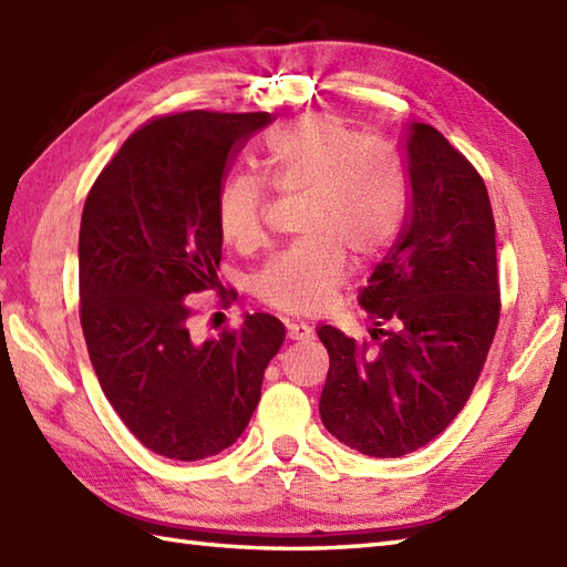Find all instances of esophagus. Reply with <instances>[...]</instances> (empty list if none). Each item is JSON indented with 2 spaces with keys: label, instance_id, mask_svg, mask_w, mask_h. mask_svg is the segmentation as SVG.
<instances>
[{
  "label": "esophagus",
  "instance_id": "1",
  "mask_svg": "<svg viewBox=\"0 0 567 567\" xmlns=\"http://www.w3.org/2000/svg\"><path fill=\"white\" fill-rule=\"evenodd\" d=\"M287 338L289 340H311L313 331H311V326L301 323V321H287Z\"/></svg>",
  "mask_w": 567,
  "mask_h": 567
}]
</instances>
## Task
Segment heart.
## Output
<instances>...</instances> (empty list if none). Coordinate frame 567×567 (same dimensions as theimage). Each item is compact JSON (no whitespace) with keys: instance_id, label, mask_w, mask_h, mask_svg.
Listing matches in <instances>:
<instances>
[{"instance_id":"b5f03b06","label":"heart","mask_w":567,"mask_h":567,"mask_svg":"<svg viewBox=\"0 0 567 567\" xmlns=\"http://www.w3.org/2000/svg\"><path fill=\"white\" fill-rule=\"evenodd\" d=\"M266 174L285 195H301L305 239L275 254L254 278L268 307L309 316L326 307L343 282L346 251L372 260L396 239L405 188L396 162L331 115H305L266 144ZM266 188L254 176H231L217 193V229L234 248L262 236Z\"/></svg>"}]
</instances>
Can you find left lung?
Returning <instances> with one entry per match:
<instances>
[{
  "instance_id": "left-lung-1",
  "label": "left lung",
  "mask_w": 567,
  "mask_h": 567,
  "mask_svg": "<svg viewBox=\"0 0 567 567\" xmlns=\"http://www.w3.org/2000/svg\"><path fill=\"white\" fill-rule=\"evenodd\" d=\"M403 154L408 224L358 297L372 338H386L370 348L316 328L331 358L321 423L377 458L411 454L444 432L476 386L499 319L495 219L478 171L425 123L405 125Z\"/></svg>"
}]
</instances>
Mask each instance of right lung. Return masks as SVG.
Segmentation results:
<instances>
[{
  "instance_id": "add662e5",
  "label": "right lung",
  "mask_w": 567,
  "mask_h": 567,
  "mask_svg": "<svg viewBox=\"0 0 567 567\" xmlns=\"http://www.w3.org/2000/svg\"><path fill=\"white\" fill-rule=\"evenodd\" d=\"M270 113L188 111L130 137L91 188L79 229V297L105 399L147 450L178 462L241 437L285 326L195 340L188 297L219 285L217 193L234 152Z\"/></svg>"
}]
</instances>
